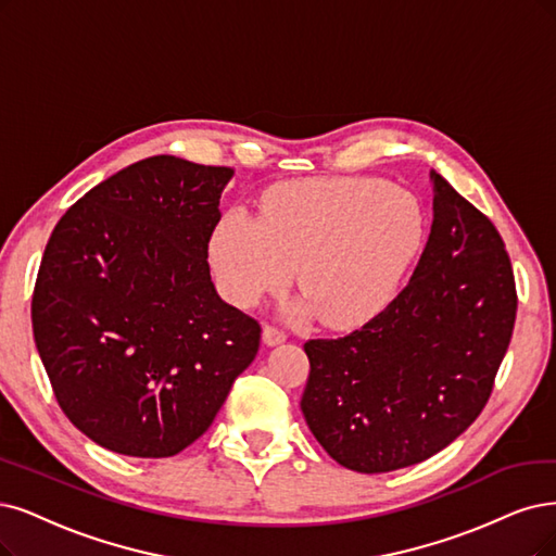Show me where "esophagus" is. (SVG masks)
Listing matches in <instances>:
<instances>
[{
	"instance_id": "obj_1",
	"label": "esophagus",
	"mask_w": 556,
	"mask_h": 556,
	"mask_svg": "<svg viewBox=\"0 0 556 556\" xmlns=\"http://www.w3.org/2000/svg\"><path fill=\"white\" fill-rule=\"evenodd\" d=\"M263 341H265L267 345L283 343V341H286V332H281L279 327H275V325H265V327H263Z\"/></svg>"
}]
</instances>
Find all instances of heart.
<instances>
[{
	"instance_id": "obj_1",
	"label": "heart",
	"mask_w": 556,
	"mask_h": 556,
	"mask_svg": "<svg viewBox=\"0 0 556 556\" xmlns=\"http://www.w3.org/2000/svg\"><path fill=\"white\" fill-rule=\"evenodd\" d=\"M424 233L421 205L401 188L378 178H309L267 190L261 217L224 213L208 256L224 295L244 309L281 291L298 267L304 298L291 312L351 330L392 302Z\"/></svg>"
}]
</instances>
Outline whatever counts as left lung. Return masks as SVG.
Listing matches in <instances>:
<instances>
[{
  "instance_id": "1",
  "label": "left lung",
  "mask_w": 556,
  "mask_h": 556,
  "mask_svg": "<svg viewBox=\"0 0 556 556\" xmlns=\"http://www.w3.org/2000/svg\"><path fill=\"white\" fill-rule=\"evenodd\" d=\"M433 224L405 289L359 330L309 339L302 415L339 465L382 475L454 442L485 407L516 325L500 231L438 174Z\"/></svg>"
}]
</instances>
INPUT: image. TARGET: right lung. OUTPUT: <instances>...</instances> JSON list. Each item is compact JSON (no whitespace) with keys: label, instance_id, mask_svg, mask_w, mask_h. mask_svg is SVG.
Masks as SVG:
<instances>
[{"label":"right lung","instance_id":"1","mask_svg":"<svg viewBox=\"0 0 556 556\" xmlns=\"http://www.w3.org/2000/svg\"><path fill=\"white\" fill-rule=\"evenodd\" d=\"M231 176L147 157L73 203L48 240L38 355L64 415L114 454H180L258 353V320L217 295L205 261Z\"/></svg>","mask_w":556,"mask_h":556}]
</instances>
